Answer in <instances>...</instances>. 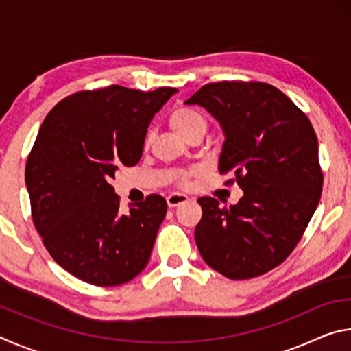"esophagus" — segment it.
Wrapping results in <instances>:
<instances>
[{"label":"esophagus","mask_w":351,"mask_h":351,"mask_svg":"<svg viewBox=\"0 0 351 351\" xmlns=\"http://www.w3.org/2000/svg\"><path fill=\"white\" fill-rule=\"evenodd\" d=\"M187 201H189V198L182 193H171L167 197L169 207H178V206H181L184 203H187Z\"/></svg>","instance_id":"34e87169"}]
</instances>
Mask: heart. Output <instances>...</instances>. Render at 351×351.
Returning a JSON list of instances; mask_svg holds the SVG:
<instances>
[{
  "label": "heart",
  "mask_w": 351,
  "mask_h": 351,
  "mask_svg": "<svg viewBox=\"0 0 351 351\" xmlns=\"http://www.w3.org/2000/svg\"><path fill=\"white\" fill-rule=\"evenodd\" d=\"M169 123L173 132L180 136L184 141H201V138L206 134L207 128H209V121L207 117L197 108L192 106H176V108L170 112ZM150 142V134L145 138V144ZM195 176H198V170H187L178 173L175 181L180 186L186 187L190 184V180Z\"/></svg>",
  "instance_id": "obj_1"
}]
</instances>
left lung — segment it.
<instances>
[{"label": "left lung", "mask_w": 351, "mask_h": 351, "mask_svg": "<svg viewBox=\"0 0 351 351\" xmlns=\"http://www.w3.org/2000/svg\"><path fill=\"white\" fill-rule=\"evenodd\" d=\"M187 105L221 123L219 173L243 189L235 206L201 197L195 241L207 265L232 280L277 268L300 241L322 195L317 136L288 96L263 82L207 83Z\"/></svg>", "instance_id": "obj_1"}]
</instances>
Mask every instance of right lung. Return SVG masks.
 <instances>
[{
    "label": "right lung",
    "instance_id": "1",
    "mask_svg": "<svg viewBox=\"0 0 351 351\" xmlns=\"http://www.w3.org/2000/svg\"><path fill=\"white\" fill-rule=\"evenodd\" d=\"M176 91H79L41 123L25 173L32 219L51 257L83 282L117 287L150 260L167 203L153 193L121 213L110 181L139 162L150 121Z\"/></svg>",
    "mask_w": 351,
    "mask_h": 351
}]
</instances>
